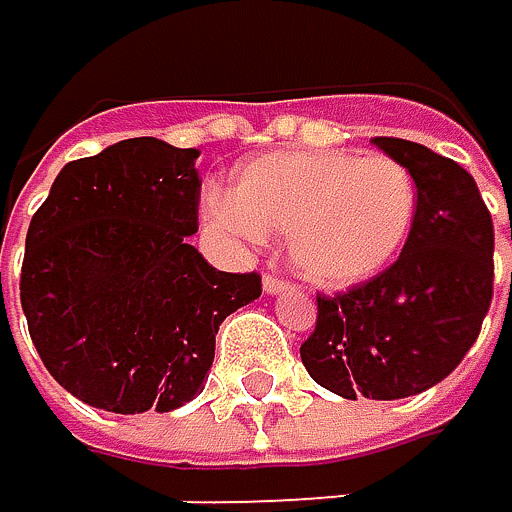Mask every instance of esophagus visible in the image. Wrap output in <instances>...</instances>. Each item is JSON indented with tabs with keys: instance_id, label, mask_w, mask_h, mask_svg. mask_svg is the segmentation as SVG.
<instances>
[{
	"instance_id": "esophagus-1",
	"label": "esophagus",
	"mask_w": 512,
	"mask_h": 512,
	"mask_svg": "<svg viewBox=\"0 0 512 512\" xmlns=\"http://www.w3.org/2000/svg\"><path fill=\"white\" fill-rule=\"evenodd\" d=\"M262 289H265L268 295H280V292H286V289H292V286H289L286 280H280V277H265Z\"/></svg>"
}]
</instances>
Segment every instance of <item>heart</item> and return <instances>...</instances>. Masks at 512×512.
I'll return each instance as SVG.
<instances>
[{"instance_id":"heart-1","label":"heart","mask_w":512,"mask_h":512,"mask_svg":"<svg viewBox=\"0 0 512 512\" xmlns=\"http://www.w3.org/2000/svg\"><path fill=\"white\" fill-rule=\"evenodd\" d=\"M416 202L413 174L386 153L283 150L244 162L229 196L208 199L205 217L244 241L286 235L304 280L344 289L377 277L404 250Z\"/></svg>"}]
</instances>
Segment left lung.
<instances>
[{
    "label": "left lung",
    "instance_id": "1",
    "mask_svg": "<svg viewBox=\"0 0 512 512\" xmlns=\"http://www.w3.org/2000/svg\"><path fill=\"white\" fill-rule=\"evenodd\" d=\"M374 144L416 180L413 232L383 274L319 295L301 344L307 374L350 401L410 398L450 377L480 335L495 277V229L474 177L416 141Z\"/></svg>",
    "mask_w": 512,
    "mask_h": 512
}]
</instances>
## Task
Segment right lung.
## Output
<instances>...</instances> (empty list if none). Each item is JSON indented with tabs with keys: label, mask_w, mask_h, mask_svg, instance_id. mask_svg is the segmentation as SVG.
Returning <instances> with one entry per match:
<instances>
[{
	"label": "right lung",
	"mask_w": 512,
	"mask_h": 512,
	"mask_svg": "<svg viewBox=\"0 0 512 512\" xmlns=\"http://www.w3.org/2000/svg\"><path fill=\"white\" fill-rule=\"evenodd\" d=\"M199 150L129 138L62 168L26 232L20 304L50 377L108 413H168L214 365L220 323L262 295L189 244ZM2 295V274H0Z\"/></svg>",
	"instance_id": "right-lung-1"
}]
</instances>
